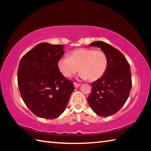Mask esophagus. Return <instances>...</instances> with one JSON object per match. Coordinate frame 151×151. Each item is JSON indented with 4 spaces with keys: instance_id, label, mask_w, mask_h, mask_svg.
Instances as JSON below:
<instances>
[{
    "instance_id": "obj_1",
    "label": "esophagus",
    "mask_w": 151,
    "mask_h": 151,
    "mask_svg": "<svg viewBox=\"0 0 151 151\" xmlns=\"http://www.w3.org/2000/svg\"><path fill=\"white\" fill-rule=\"evenodd\" d=\"M74 86H75V88H78L81 86V85L79 83H74Z\"/></svg>"
}]
</instances>
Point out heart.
Masks as SVG:
<instances>
[{"label":"heart","instance_id":"b5f03b06","mask_svg":"<svg viewBox=\"0 0 151 151\" xmlns=\"http://www.w3.org/2000/svg\"><path fill=\"white\" fill-rule=\"evenodd\" d=\"M108 66V58L102 50L91 48H77L68 54V57L58 61V68L66 78H71L79 68L78 76L90 81L99 80L105 73Z\"/></svg>","mask_w":151,"mask_h":151}]
</instances>
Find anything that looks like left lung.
<instances>
[{"label":"left lung","mask_w":151,"mask_h":151,"mask_svg":"<svg viewBox=\"0 0 151 151\" xmlns=\"http://www.w3.org/2000/svg\"><path fill=\"white\" fill-rule=\"evenodd\" d=\"M89 46L101 48L108 58V66L104 75L92 83L88 103L99 116H111L123 106L129 96L132 87L130 65L118 49L106 42L96 41Z\"/></svg>","instance_id":"8db88e82"}]
</instances>
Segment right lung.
<instances>
[{
    "mask_svg": "<svg viewBox=\"0 0 151 151\" xmlns=\"http://www.w3.org/2000/svg\"><path fill=\"white\" fill-rule=\"evenodd\" d=\"M64 54L63 45L41 42L20 59L17 73L20 95L28 108L40 118L59 116L75 90L73 82L58 68Z\"/></svg>",
    "mask_w": 151,
    "mask_h": 151,
    "instance_id": "add662e5",
    "label": "right lung"
}]
</instances>
